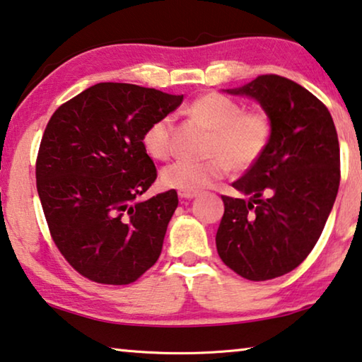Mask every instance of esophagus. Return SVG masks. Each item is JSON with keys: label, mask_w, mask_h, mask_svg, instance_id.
<instances>
[{"label": "esophagus", "mask_w": 362, "mask_h": 362, "mask_svg": "<svg viewBox=\"0 0 362 362\" xmlns=\"http://www.w3.org/2000/svg\"><path fill=\"white\" fill-rule=\"evenodd\" d=\"M197 197V192H179V198L182 199H192Z\"/></svg>", "instance_id": "1"}]
</instances>
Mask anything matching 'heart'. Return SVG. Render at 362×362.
Segmentation results:
<instances>
[{
    "label": "heart",
    "instance_id": "obj_1",
    "mask_svg": "<svg viewBox=\"0 0 362 362\" xmlns=\"http://www.w3.org/2000/svg\"><path fill=\"white\" fill-rule=\"evenodd\" d=\"M190 113L213 129L204 163L177 160L160 172V182L180 192H198L223 179L230 167L247 170L255 165L267 153L272 141V117L263 109L244 110L239 102L219 93H208L192 102ZM170 115L156 118L144 129L143 149L154 160L169 159L172 153Z\"/></svg>",
    "mask_w": 362,
    "mask_h": 362
}]
</instances>
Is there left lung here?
Listing matches in <instances>:
<instances>
[{
  "instance_id": "1",
  "label": "left lung",
  "mask_w": 362,
  "mask_h": 362,
  "mask_svg": "<svg viewBox=\"0 0 362 362\" xmlns=\"http://www.w3.org/2000/svg\"><path fill=\"white\" fill-rule=\"evenodd\" d=\"M230 94L250 95L272 117L267 153L233 183L250 199L223 195L216 249L239 276L267 281L298 268L314 249L339 187V143L322 100L278 74Z\"/></svg>"
}]
</instances>
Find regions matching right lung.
<instances>
[{
	"instance_id": "right-lung-1",
	"label": "right lung",
	"mask_w": 362,
	"mask_h": 362,
	"mask_svg": "<svg viewBox=\"0 0 362 362\" xmlns=\"http://www.w3.org/2000/svg\"><path fill=\"white\" fill-rule=\"evenodd\" d=\"M183 95L127 83H99L64 102L43 132L37 192L55 245L81 276L134 283L158 262L175 190L138 202L158 170L144 129Z\"/></svg>"
}]
</instances>
